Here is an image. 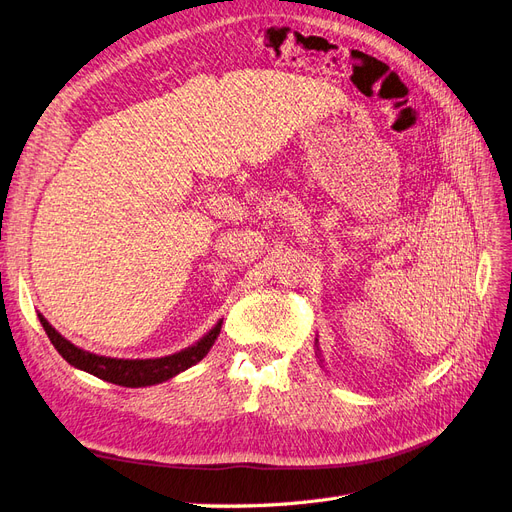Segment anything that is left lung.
I'll return each mask as SVG.
<instances>
[{"label":"left lung","mask_w":512,"mask_h":512,"mask_svg":"<svg viewBox=\"0 0 512 512\" xmlns=\"http://www.w3.org/2000/svg\"><path fill=\"white\" fill-rule=\"evenodd\" d=\"M316 356L320 359V350H318V339H316ZM320 365H322V359H320ZM324 367V365H322Z\"/></svg>","instance_id":"8db88e82"}]
</instances>
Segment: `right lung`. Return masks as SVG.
Segmentation results:
<instances>
[{"label": "right lung", "instance_id": "right-lung-1", "mask_svg": "<svg viewBox=\"0 0 512 512\" xmlns=\"http://www.w3.org/2000/svg\"><path fill=\"white\" fill-rule=\"evenodd\" d=\"M38 318L46 335H49L51 344L55 346V350L64 356L72 367L87 371V374L106 382L130 386V389H141V386H153V384L166 382L188 367L196 365L198 361H203L222 329V320H218V324H215L209 333L200 337L198 342L175 354L160 356V359H113V356H102V354L74 346L59 331H55L53 324L42 314H38Z\"/></svg>", "mask_w": 512, "mask_h": 512}]
</instances>
